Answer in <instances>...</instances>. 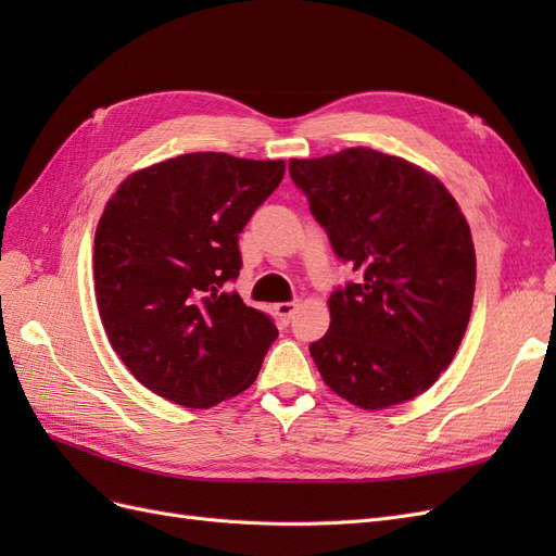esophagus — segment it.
Returning <instances> with one entry per match:
<instances>
[{
	"label": "esophagus",
	"instance_id": "esophagus-1",
	"mask_svg": "<svg viewBox=\"0 0 556 556\" xmlns=\"http://www.w3.org/2000/svg\"><path fill=\"white\" fill-rule=\"evenodd\" d=\"M296 306L299 301H280V304H276V315L282 325H290L292 315L296 313Z\"/></svg>",
	"mask_w": 556,
	"mask_h": 556
}]
</instances>
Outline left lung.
<instances>
[{"mask_svg":"<svg viewBox=\"0 0 556 556\" xmlns=\"http://www.w3.org/2000/svg\"><path fill=\"white\" fill-rule=\"evenodd\" d=\"M355 282L329 296L331 323L311 343L331 390L364 410L410 401L459 350L476 292V250L457 201L419 166L371 148L292 160Z\"/></svg>","mask_w":556,"mask_h":556,"instance_id":"1","label":"left lung"}]
</instances>
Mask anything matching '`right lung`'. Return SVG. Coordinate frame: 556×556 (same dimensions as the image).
Masks as SVG:
<instances>
[{"label":"right lung","instance_id":"right-lung-1","mask_svg":"<svg viewBox=\"0 0 556 556\" xmlns=\"http://www.w3.org/2000/svg\"><path fill=\"white\" fill-rule=\"evenodd\" d=\"M285 176L282 160L188 153L131 174L94 233V292L117 357L150 392L211 408L255 382L274 319L227 285L239 233Z\"/></svg>","mask_w":556,"mask_h":556}]
</instances>
